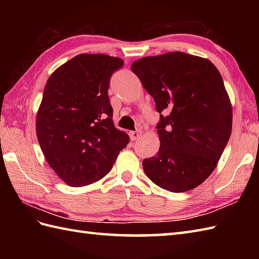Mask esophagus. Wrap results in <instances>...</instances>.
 Listing matches in <instances>:
<instances>
[{
	"label": "esophagus",
	"mask_w": 259,
	"mask_h": 259,
	"mask_svg": "<svg viewBox=\"0 0 259 259\" xmlns=\"http://www.w3.org/2000/svg\"><path fill=\"white\" fill-rule=\"evenodd\" d=\"M130 139L133 141H136L138 138L141 137V131L140 130H137V131H130Z\"/></svg>",
	"instance_id": "1"
}]
</instances>
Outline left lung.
Masks as SVG:
<instances>
[{
  "label": "left lung",
  "instance_id": "1",
  "mask_svg": "<svg viewBox=\"0 0 259 259\" xmlns=\"http://www.w3.org/2000/svg\"><path fill=\"white\" fill-rule=\"evenodd\" d=\"M156 102L160 148L142 161L162 189L184 192L202 184L216 168L232 135L233 108L222 74L207 59L169 52L131 65Z\"/></svg>",
  "mask_w": 259,
  "mask_h": 259
}]
</instances>
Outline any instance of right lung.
Returning a JSON list of instances; mask_svg holds the SVG:
<instances>
[{
  "label": "right lung",
  "mask_w": 259,
  "mask_h": 259,
  "mask_svg": "<svg viewBox=\"0 0 259 259\" xmlns=\"http://www.w3.org/2000/svg\"><path fill=\"white\" fill-rule=\"evenodd\" d=\"M123 60L82 53L50 75L36 113V136L54 172L72 187L103 178L129 144L115 128L108 89Z\"/></svg>",
  "instance_id": "right-lung-1"
}]
</instances>
